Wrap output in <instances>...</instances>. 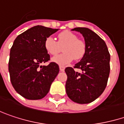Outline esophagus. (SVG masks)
Wrapping results in <instances>:
<instances>
[{
  "label": "esophagus",
  "mask_w": 124,
  "mask_h": 124,
  "mask_svg": "<svg viewBox=\"0 0 124 124\" xmlns=\"http://www.w3.org/2000/svg\"><path fill=\"white\" fill-rule=\"evenodd\" d=\"M64 69H65L64 67H63V66H60V71H64Z\"/></svg>",
  "instance_id": "1"
}]
</instances>
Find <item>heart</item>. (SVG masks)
Wrapping results in <instances>:
<instances>
[{"label": "heart", "instance_id": "heart-1", "mask_svg": "<svg viewBox=\"0 0 124 124\" xmlns=\"http://www.w3.org/2000/svg\"><path fill=\"white\" fill-rule=\"evenodd\" d=\"M62 48L64 53L56 55L52 58V61L56 64L64 66L73 59H81L85 53V45L82 40H78L76 34L69 31H64L60 33L57 36V41L52 36L46 38L44 42V47L48 54L51 55H57Z\"/></svg>", "mask_w": 124, "mask_h": 124}]
</instances>
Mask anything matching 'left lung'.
Masks as SVG:
<instances>
[{
  "label": "left lung",
  "instance_id": "left-lung-1",
  "mask_svg": "<svg viewBox=\"0 0 124 124\" xmlns=\"http://www.w3.org/2000/svg\"><path fill=\"white\" fill-rule=\"evenodd\" d=\"M71 31L80 32L84 36L85 53L74 66L82 72H77L71 67L65 69L66 93L74 102L88 104L100 96L105 89L110 71V55L105 42L90 29L77 27Z\"/></svg>",
  "mask_w": 124,
  "mask_h": 124
}]
</instances>
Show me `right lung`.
<instances>
[{"mask_svg":"<svg viewBox=\"0 0 124 124\" xmlns=\"http://www.w3.org/2000/svg\"><path fill=\"white\" fill-rule=\"evenodd\" d=\"M58 30L35 26L14 40L8 70L13 88L24 98H43L59 73V66L55 62H50L47 66L40 65L50 60V55L44 47L45 40Z\"/></svg>","mask_w":124,"mask_h":124,"instance_id":"obj_1","label":"right lung"}]
</instances>
